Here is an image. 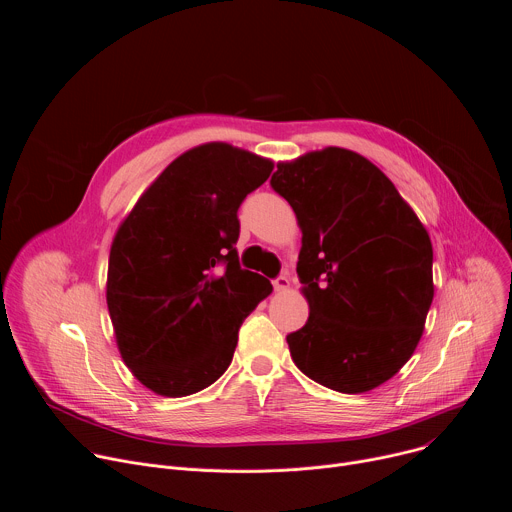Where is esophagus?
Listing matches in <instances>:
<instances>
[{"label":"esophagus","mask_w":512,"mask_h":512,"mask_svg":"<svg viewBox=\"0 0 512 512\" xmlns=\"http://www.w3.org/2000/svg\"><path fill=\"white\" fill-rule=\"evenodd\" d=\"M273 287H275L277 291H285V289L289 287V279H287V275H285V273L277 275V277L273 279Z\"/></svg>","instance_id":"34e87169"}]
</instances>
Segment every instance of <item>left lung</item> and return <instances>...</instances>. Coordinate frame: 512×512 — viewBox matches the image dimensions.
Here are the masks:
<instances>
[{
  "label": "left lung",
  "mask_w": 512,
  "mask_h": 512,
  "mask_svg": "<svg viewBox=\"0 0 512 512\" xmlns=\"http://www.w3.org/2000/svg\"><path fill=\"white\" fill-rule=\"evenodd\" d=\"M269 184L302 229L310 318L287 334L296 367L338 393L383 385L411 358L433 300L427 231L395 184L350 150L277 164Z\"/></svg>",
  "instance_id": "8db88e82"
}]
</instances>
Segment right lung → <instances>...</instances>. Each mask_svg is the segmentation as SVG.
Returning <instances> with one entry per match:
<instances>
[{"mask_svg":"<svg viewBox=\"0 0 512 512\" xmlns=\"http://www.w3.org/2000/svg\"><path fill=\"white\" fill-rule=\"evenodd\" d=\"M265 158L204 143L176 158L141 194L109 255L107 306L135 379L186 397L221 377L243 320L271 283L241 269L239 206L271 174Z\"/></svg>","mask_w":512,"mask_h":512,"instance_id":"1","label":"right lung"}]
</instances>
